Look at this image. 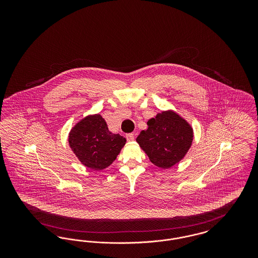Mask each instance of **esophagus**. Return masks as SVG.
Here are the masks:
<instances>
[{"label":"esophagus","instance_id":"esophagus-1","mask_svg":"<svg viewBox=\"0 0 258 258\" xmlns=\"http://www.w3.org/2000/svg\"><path fill=\"white\" fill-rule=\"evenodd\" d=\"M127 141H134L135 140V135L134 134H127L125 135Z\"/></svg>","mask_w":258,"mask_h":258}]
</instances>
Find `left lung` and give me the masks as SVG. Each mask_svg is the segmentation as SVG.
<instances>
[{"label":"left lung","instance_id":"8db88e82","mask_svg":"<svg viewBox=\"0 0 258 258\" xmlns=\"http://www.w3.org/2000/svg\"><path fill=\"white\" fill-rule=\"evenodd\" d=\"M136 141L156 166L167 169L184 159L194 140V130L174 111H162L147 122Z\"/></svg>","mask_w":258,"mask_h":258}]
</instances>
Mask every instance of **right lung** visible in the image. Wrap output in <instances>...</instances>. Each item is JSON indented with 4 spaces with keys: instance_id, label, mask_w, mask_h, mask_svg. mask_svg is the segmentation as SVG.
<instances>
[{
    "instance_id": "1",
    "label": "right lung",
    "mask_w": 258,
    "mask_h": 258,
    "mask_svg": "<svg viewBox=\"0 0 258 258\" xmlns=\"http://www.w3.org/2000/svg\"><path fill=\"white\" fill-rule=\"evenodd\" d=\"M126 140L112 134L99 114L89 115L72 128L69 143L77 159L88 168L102 170L116 160Z\"/></svg>"
}]
</instances>
